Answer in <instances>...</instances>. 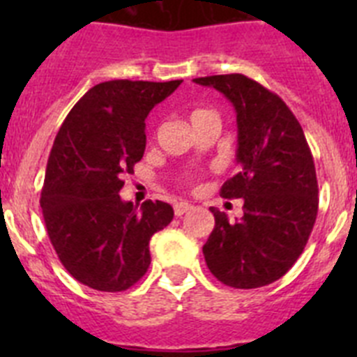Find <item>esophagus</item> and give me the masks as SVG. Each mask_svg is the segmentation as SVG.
I'll return each instance as SVG.
<instances>
[{
  "label": "esophagus",
  "instance_id": "1",
  "mask_svg": "<svg viewBox=\"0 0 357 357\" xmlns=\"http://www.w3.org/2000/svg\"><path fill=\"white\" fill-rule=\"evenodd\" d=\"M173 209H175V216H182V214H185L188 211L193 209V206L188 204V202H176L175 206H173Z\"/></svg>",
  "mask_w": 357,
  "mask_h": 357
}]
</instances>
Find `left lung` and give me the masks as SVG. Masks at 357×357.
I'll use <instances>...</instances> for the list:
<instances>
[{
  "label": "left lung",
  "mask_w": 357,
  "mask_h": 357,
  "mask_svg": "<svg viewBox=\"0 0 357 357\" xmlns=\"http://www.w3.org/2000/svg\"><path fill=\"white\" fill-rule=\"evenodd\" d=\"M193 82L214 87L234 107L239 173L220 195L245 200L234 223L211 207L214 229L202 248L207 268L230 288L272 284L298 259L317 220V172L304 130L277 94L245 75Z\"/></svg>",
  "instance_id": "1"
}]
</instances>
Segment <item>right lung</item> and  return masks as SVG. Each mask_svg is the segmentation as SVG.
I'll list each match as a JSON object with an SVG mask.
<instances>
[{"mask_svg":"<svg viewBox=\"0 0 357 357\" xmlns=\"http://www.w3.org/2000/svg\"><path fill=\"white\" fill-rule=\"evenodd\" d=\"M182 84L110 80L73 107L50 151L40 209L50 241L78 282L125 291L150 266L151 236L169 225L173 207L119 197L146 148V116Z\"/></svg>","mask_w":357,"mask_h":357,"instance_id":"right-lung-1","label":"right lung"}]
</instances>
